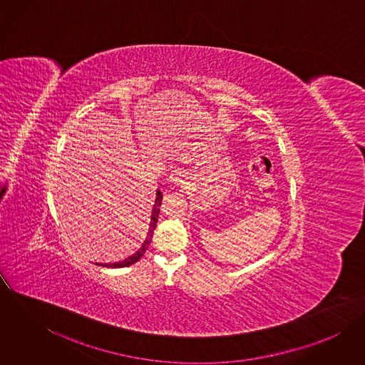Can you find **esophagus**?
Here are the masks:
<instances>
[{
  "label": "esophagus",
  "mask_w": 365,
  "mask_h": 365,
  "mask_svg": "<svg viewBox=\"0 0 365 365\" xmlns=\"http://www.w3.org/2000/svg\"><path fill=\"white\" fill-rule=\"evenodd\" d=\"M184 171L181 170V168H178V167H174L171 171H170V175H168V178H170V181H173V182H182V180H184Z\"/></svg>",
  "instance_id": "34e87169"
}]
</instances>
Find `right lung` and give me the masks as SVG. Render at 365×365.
<instances>
[{"instance_id": "obj_1", "label": "right lung", "mask_w": 365, "mask_h": 365, "mask_svg": "<svg viewBox=\"0 0 365 365\" xmlns=\"http://www.w3.org/2000/svg\"><path fill=\"white\" fill-rule=\"evenodd\" d=\"M161 200H163V194L160 192V190H157L156 192V201H155V205L152 209V217H150V227H149V233L146 236V240L145 243L142 245V247L130 257L125 259L123 261H119V262H112V264H104V267H110V268H122V267H128V265H132L135 264L136 261L140 260L142 256L145 255L148 246L150 245L152 242V237H153V232L156 229L157 219H158V212H160V205H161ZM101 265V264H100Z\"/></svg>"}]
</instances>
